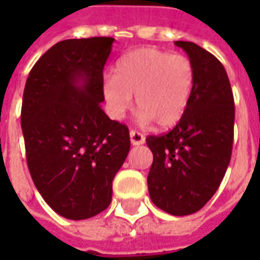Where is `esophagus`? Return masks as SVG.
<instances>
[{
    "instance_id": "obj_1",
    "label": "esophagus",
    "mask_w": 260,
    "mask_h": 260,
    "mask_svg": "<svg viewBox=\"0 0 260 260\" xmlns=\"http://www.w3.org/2000/svg\"><path fill=\"white\" fill-rule=\"evenodd\" d=\"M129 136L132 145H135V146H139V145H143V143H145V135L141 134V132H138V131L131 129Z\"/></svg>"
}]
</instances>
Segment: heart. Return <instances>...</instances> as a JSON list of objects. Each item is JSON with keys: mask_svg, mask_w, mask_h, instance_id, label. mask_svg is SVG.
Returning <instances> with one entry per match:
<instances>
[{"mask_svg": "<svg viewBox=\"0 0 260 260\" xmlns=\"http://www.w3.org/2000/svg\"><path fill=\"white\" fill-rule=\"evenodd\" d=\"M193 83L195 67L186 55L143 47L118 59L115 75L103 80V96L114 118L129 110L136 94L142 124L156 121L160 126H171L185 113Z\"/></svg>", "mask_w": 260, "mask_h": 260, "instance_id": "b5f03b06", "label": "heart"}]
</instances>
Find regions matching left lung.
Returning <instances> with one entry per match:
<instances>
[{"mask_svg": "<svg viewBox=\"0 0 260 260\" xmlns=\"http://www.w3.org/2000/svg\"><path fill=\"white\" fill-rule=\"evenodd\" d=\"M195 67L184 115L163 135H149L153 153L147 175L150 199L173 216L201 210L221 184L234 141V96L223 64L191 42H175Z\"/></svg>", "mask_w": 260, "mask_h": 260, "instance_id": "8db88e82", "label": "left lung"}]
</instances>
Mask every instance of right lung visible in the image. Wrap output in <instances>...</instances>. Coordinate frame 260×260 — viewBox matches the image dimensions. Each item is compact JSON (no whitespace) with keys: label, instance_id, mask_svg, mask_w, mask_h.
I'll return each mask as SVG.
<instances>
[{"label":"right lung","instance_id":"obj_1","mask_svg":"<svg viewBox=\"0 0 260 260\" xmlns=\"http://www.w3.org/2000/svg\"><path fill=\"white\" fill-rule=\"evenodd\" d=\"M113 37L54 44L31 68L20 113L26 160L43 199L59 216L85 220L111 203L129 129L102 110L103 69Z\"/></svg>","mask_w":260,"mask_h":260}]
</instances>
